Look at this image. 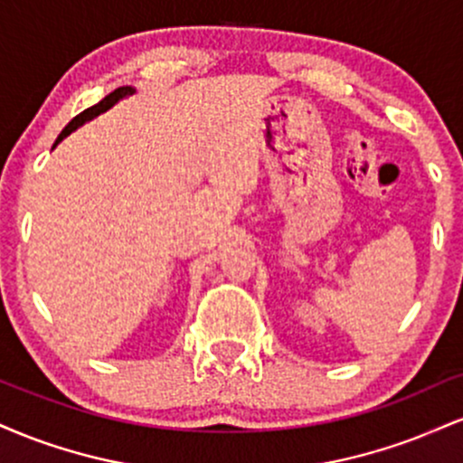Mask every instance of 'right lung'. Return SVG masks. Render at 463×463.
Segmentation results:
<instances>
[{"label": "right lung", "mask_w": 463, "mask_h": 463, "mask_svg": "<svg viewBox=\"0 0 463 463\" xmlns=\"http://www.w3.org/2000/svg\"><path fill=\"white\" fill-rule=\"evenodd\" d=\"M132 93H135V89H132V87H119V89H115L113 93L106 95V98L102 99V102H98L95 106H91V109L82 110V113H80L78 117H73V119L69 121V124L65 126V128H62V132H61V135H58V139H56V143H54V147H56L58 143H61L62 139H65V137L71 135L73 130L80 128V126H82L84 121L93 119V117H98L99 113H104V110H109L110 106H115L117 102H119V99L128 98V95H132Z\"/></svg>", "instance_id": "right-lung-1"}]
</instances>
